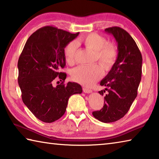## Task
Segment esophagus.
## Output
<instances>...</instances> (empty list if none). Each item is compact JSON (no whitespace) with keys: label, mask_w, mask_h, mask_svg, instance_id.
Returning <instances> with one entry per match:
<instances>
[{"label":"esophagus","mask_w":159,"mask_h":159,"mask_svg":"<svg viewBox=\"0 0 159 159\" xmlns=\"http://www.w3.org/2000/svg\"><path fill=\"white\" fill-rule=\"evenodd\" d=\"M83 91L85 93H92V90L89 89V88H86V87H83Z\"/></svg>","instance_id":"1"}]
</instances>
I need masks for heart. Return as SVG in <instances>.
Masks as SVG:
<instances>
[{
    "label": "heart",
    "instance_id": "1",
    "mask_svg": "<svg viewBox=\"0 0 159 159\" xmlns=\"http://www.w3.org/2000/svg\"><path fill=\"white\" fill-rule=\"evenodd\" d=\"M80 42L86 48L95 51V61L101 64L91 66H79L71 71V78L80 84L90 86L99 80L103 74V68L109 71L114 68L118 57V49L114 42L107 41L104 36L96 33H91L82 37ZM79 41H71L64 48L67 63L73 64L76 61V56Z\"/></svg>",
    "mask_w": 159,
    "mask_h": 159
}]
</instances>
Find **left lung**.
<instances>
[{
    "label": "left lung",
    "instance_id": "left-lung-1",
    "mask_svg": "<svg viewBox=\"0 0 159 159\" xmlns=\"http://www.w3.org/2000/svg\"><path fill=\"white\" fill-rule=\"evenodd\" d=\"M111 34L118 43V57L116 63L107 76L100 82L105 90L99 91L104 97V106L93 112L99 121L111 123L127 114L138 95L142 77V57L135 41L127 31L118 26L105 29Z\"/></svg>",
    "mask_w": 159,
    "mask_h": 159
}]
</instances>
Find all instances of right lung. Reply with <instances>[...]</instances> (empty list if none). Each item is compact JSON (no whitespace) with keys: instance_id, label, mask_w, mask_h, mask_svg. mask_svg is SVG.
I'll return each instance as SVG.
<instances>
[{"instance_id":"right-lung-1","label":"right lung","mask_w":159,"mask_h":159,"mask_svg":"<svg viewBox=\"0 0 159 159\" xmlns=\"http://www.w3.org/2000/svg\"><path fill=\"white\" fill-rule=\"evenodd\" d=\"M53 26H45L32 34L18 60V83L21 99L35 116L45 123L58 120L66 111L69 97L82 93L76 83H64L66 74L64 48L78 35ZM56 78L62 83L56 87Z\"/></svg>"}]
</instances>
